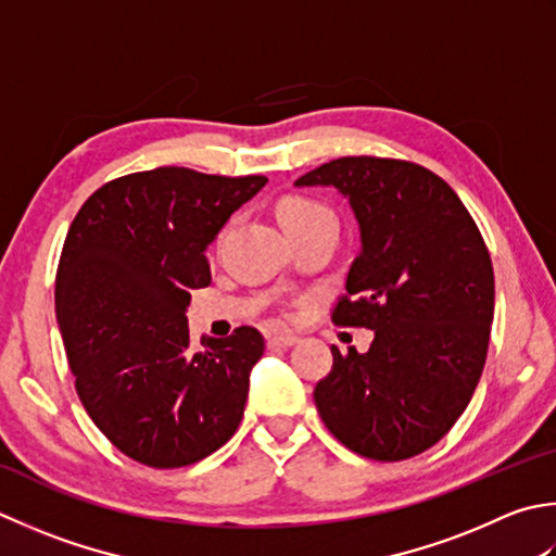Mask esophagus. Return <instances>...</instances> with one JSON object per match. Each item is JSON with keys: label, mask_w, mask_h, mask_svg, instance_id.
Here are the masks:
<instances>
[{"label": "esophagus", "mask_w": 556, "mask_h": 556, "mask_svg": "<svg viewBox=\"0 0 556 556\" xmlns=\"http://www.w3.org/2000/svg\"><path fill=\"white\" fill-rule=\"evenodd\" d=\"M296 342H299V337L289 334V332H277V334L267 337V346H271V350H287V346H293Z\"/></svg>", "instance_id": "esophagus-1"}]
</instances>
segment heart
Listing matches in <instances>:
<instances>
[{
    "label": "heart",
    "instance_id": "obj_1",
    "mask_svg": "<svg viewBox=\"0 0 556 556\" xmlns=\"http://www.w3.org/2000/svg\"><path fill=\"white\" fill-rule=\"evenodd\" d=\"M277 216L285 231H289V228H306L313 224L334 222V216L328 206L313 198H301V194H291V198L281 200Z\"/></svg>",
    "mask_w": 556,
    "mask_h": 556
}]
</instances>
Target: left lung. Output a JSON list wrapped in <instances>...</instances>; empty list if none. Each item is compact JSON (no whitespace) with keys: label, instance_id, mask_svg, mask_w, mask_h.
<instances>
[{"label":"left lung","instance_id":"1","mask_svg":"<svg viewBox=\"0 0 556 556\" xmlns=\"http://www.w3.org/2000/svg\"><path fill=\"white\" fill-rule=\"evenodd\" d=\"M293 185L350 200L362 250L332 320L374 330L366 354L332 346L315 407L364 458L419 455L458 421L484 368L494 269L480 228L448 182L409 161L344 156Z\"/></svg>","mask_w":556,"mask_h":556}]
</instances>
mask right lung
Segmentation results:
<instances>
[{"instance_id": "1", "label": "right lung", "mask_w": 556, "mask_h": 556, "mask_svg": "<svg viewBox=\"0 0 556 556\" xmlns=\"http://www.w3.org/2000/svg\"><path fill=\"white\" fill-rule=\"evenodd\" d=\"M265 182L166 166L105 182L74 216L54 313L81 405L137 463H198L243 419L263 334L202 337L192 352L185 311L212 281L206 248Z\"/></svg>"}]
</instances>
